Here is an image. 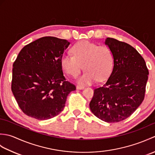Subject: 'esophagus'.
Segmentation results:
<instances>
[{"mask_svg":"<svg viewBox=\"0 0 155 155\" xmlns=\"http://www.w3.org/2000/svg\"><path fill=\"white\" fill-rule=\"evenodd\" d=\"M76 88H77V90H83V89H84V87L83 86H79V85H77V86L76 87Z\"/></svg>","mask_w":155,"mask_h":155,"instance_id":"obj_1","label":"esophagus"}]
</instances>
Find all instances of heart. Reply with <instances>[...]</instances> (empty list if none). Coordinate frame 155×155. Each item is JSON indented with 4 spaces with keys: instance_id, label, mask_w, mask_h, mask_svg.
Wrapping results in <instances>:
<instances>
[{
    "instance_id": "b5f03b06",
    "label": "heart",
    "mask_w": 155,
    "mask_h": 155,
    "mask_svg": "<svg viewBox=\"0 0 155 155\" xmlns=\"http://www.w3.org/2000/svg\"><path fill=\"white\" fill-rule=\"evenodd\" d=\"M73 55L64 54L61 59V67L66 73L76 77L83 68V74L78 78L81 84L101 81L110 74L113 66V56L107 46H98L89 41H82L72 48Z\"/></svg>"
}]
</instances>
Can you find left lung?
<instances>
[{
    "instance_id": "1",
    "label": "left lung",
    "mask_w": 155,
    "mask_h": 155,
    "mask_svg": "<svg viewBox=\"0 0 155 155\" xmlns=\"http://www.w3.org/2000/svg\"><path fill=\"white\" fill-rule=\"evenodd\" d=\"M104 43L113 54V68L106 83L94 89L89 106L101 120L117 123L130 117L142 103L149 71L132 46L113 38H107Z\"/></svg>"
}]
</instances>
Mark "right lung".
<instances>
[{"label": "right lung", "instance_id": "1", "mask_svg": "<svg viewBox=\"0 0 155 155\" xmlns=\"http://www.w3.org/2000/svg\"><path fill=\"white\" fill-rule=\"evenodd\" d=\"M70 42L53 37L38 38L22 48L13 63L11 89L27 116L47 120L64 109L68 94L76 90L66 81L61 59Z\"/></svg>", "mask_w": 155, "mask_h": 155}]
</instances>
